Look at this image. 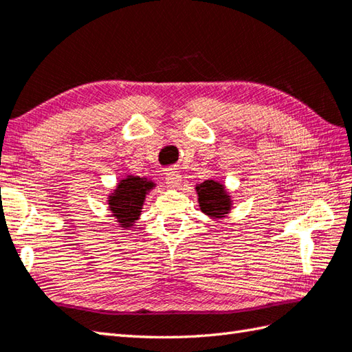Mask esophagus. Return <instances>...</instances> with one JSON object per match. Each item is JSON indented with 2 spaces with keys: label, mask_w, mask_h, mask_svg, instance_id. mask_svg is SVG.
<instances>
[{
  "label": "esophagus",
  "mask_w": 352,
  "mask_h": 352,
  "mask_svg": "<svg viewBox=\"0 0 352 352\" xmlns=\"http://www.w3.org/2000/svg\"><path fill=\"white\" fill-rule=\"evenodd\" d=\"M164 178H166V184L172 189L178 188V186H180V183H182V175L178 174L177 169H169L166 172V177H164Z\"/></svg>",
  "instance_id": "34e87169"
}]
</instances>
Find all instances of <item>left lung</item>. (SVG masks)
<instances>
[{
    "instance_id": "1",
    "label": "left lung",
    "mask_w": 352,
    "mask_h": 352,
    "mask_svg": "<svg viewBox=\"0 0 352 352\" xmlns=\"http://www.w3.org/2000/svg\"><path fill=\"white\" fill-rule=\"evenodd\" d=\"M198 201L201 212L212 216V218H222L231 207L230 195L223 189V186L214 180H206L197 186Z\"/></svg>"
}]
</instances>
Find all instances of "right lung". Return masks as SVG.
<instances>
[{
  "label": "right lung",
  "mask_w": 352,
  "mask_h": 352,
  "mask_svg": "<svg viewBox=\"0 0 352 352\" xmlns=\"http://www.w3.org/2000/svg\"><path fill=\"white\" fill-rule=\"evenodd\" d=\"M154 188L151 182L140 177H126L118 184L113 195L109 198L110 210L124 228L133 226L140 214L146 192Z\"/></svg>",
  "instance_id": "1"
}]
</instances>
